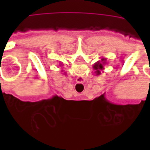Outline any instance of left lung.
I'll return each instance as SVG.
<instances>
[{
	"label": "left lung",
	"mask_w": 150,
	"mask_h": 150,
	"mask_svg": "<svg viewBox=\"0 0 150 150\" xmlns=\"http://www.w3.org/2000/svg\"><path fill=\"white\" fill-rule=\"evenodd\" d=\"M107 64V59L106 58H100V60H99L96 62H95L93 65V70L95 71V74L99 75L101 74V71L104 70V65Z\"/></svg>",
	"instance_id": "left-lung-1"
}]
</instances>
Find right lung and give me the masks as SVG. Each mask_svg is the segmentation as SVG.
<instances>
[{
    "mask_svg": "<svg viewBox=\"0 0 150 150\" xmlns=\"http://www.w3.org/2000/svg\"><path fill=\"white\" fill-rule=\"evenodd\" d=\"M59 66H62V64H61V63H60V64H59Z\"/></svg>",
    "mask_w": 150,
    "mask_h": 150,
    "instance_id": "obj_1",
    "label": "right lung"
}]
</instances>
